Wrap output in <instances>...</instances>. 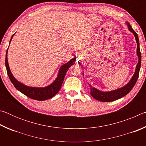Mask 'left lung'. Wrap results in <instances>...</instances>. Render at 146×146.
<instances>
[{
    "label": "left lung",
    "mask_w": 146,
    "mask_h": 146,
    "mask_svg": "<svg viewBox=\"0 0 146 146\" xmlns=\"http://www.w3.org/2000/svg\"><path fill=\"white\" fill-rule=\"evenodd\" d=\"M127 26L128 29L129 31L131 32V33L134 35L136 42H137V55L138 58V62L137 66L135 68V71L134 75L131 78V80L129 81L127 84H125L124 86L122 88H120L117 90L110 91H102L97 90V88L93 87L91 86L90 84V95L92 97L95 98L96 100L101 101V102H112V101H115L116 100L119 99V98L124 97L127 94L129 93L131 90H132L133 88L134 87L136 82H137V79L138 78V75H139V71L140 69V66H141V53L140 51V46H139V40H138V36L137 33L133 30V28L131 26L130 24L129 23H125ZM84 76V73H82Z\"/></svg>",
    "instance_id": "1"
}]
</instances>
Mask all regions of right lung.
Listing matches in <instances>:
<instances>
[{"instance_id": "1", "label": "right lung", "mask_w": 146, "mask_h": 146, "mask_svg": "<svg viewBox=\"0 0 146 146\" xmlns=\"http://www.w3.org/2000/svg\"><path fill=\"white\" fill-rule=\"evenodd\" d=\"M12 35L11 38L9 41V44H10L11 41L13 38L14 35ZM8 48L6 51V68L7 70V73L11 82L13 84L17 90L19 91L20 92L23 93L27 97L32 98V99L36 100H46L49 99V98L53 97L56 93H57L59 90H60L62 84L64 77H65L66 73L67 72L71 66H73L75 64L76 57H74L71 58V60L68 62L67 63L63 64L61 66L58 72L57 77L55 78V80L53 82L46 87H31V86H28L23 83L19 82L17 79L14 77V76L12 74L11 71L9 68L8 60Z\"/></svg>"}]
</instances>
